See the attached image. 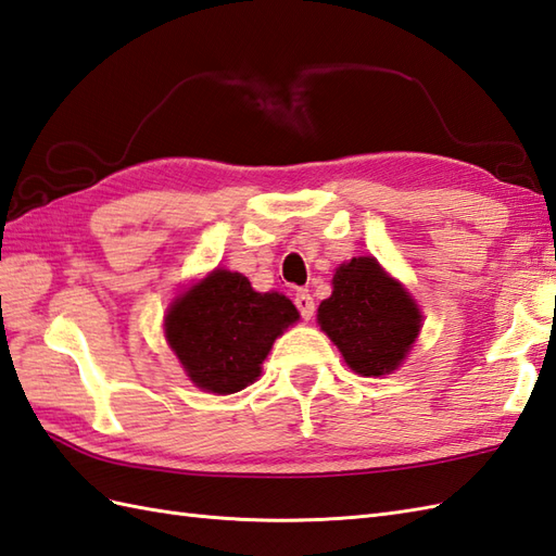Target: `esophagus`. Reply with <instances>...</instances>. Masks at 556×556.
<instances>
[{
    "instance_id": "esophagus-1",
    "label": "esophagus",
    "mask_w": 556,
    "mask_h": 556,
    "mask_svg": "<svg viewBox=\"0 0 556 556\" xmlns=\"http://www.w3.org/2000/svg\"><path fill=\"white\" fill-rule=\"evenodd\" d=\"M294 304H296V308H300L302 318L311 320V316H314V311H316V304H314V296L308 294V290H296Z\"/></svg>"
}]
</instances>
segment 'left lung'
Masks as SVG:
<instances>
[{
    "label": "left lung",
    "instance_id": "obj_1",
    "mask_svg": "<svg viewBox=\"0 0 556 556\" xmlns=\"http://www.w3.org/2000/svg\"><path fill=\"white\" fill-rule=\"evenodd\" d=\"M318 325L363 377L394 372L415 344L422 314L375 256H354L332 276V294L318 306Z\"/></svg>",
    "mask_w": 556,
    "mask_h": 556
}]
</instances>
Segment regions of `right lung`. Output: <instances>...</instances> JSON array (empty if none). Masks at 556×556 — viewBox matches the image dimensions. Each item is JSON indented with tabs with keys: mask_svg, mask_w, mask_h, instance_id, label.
<instances>
[{
	"mask_svg": "<svg viewBox=\"0 0 556 556\" xmlns=\"http://www.w3.org/2000/svg\"><path fill=\"white\" fill-rule=\"evenodd\" d=\"M296 320L286 294L254 292L242 274L214 268L172 302L165 337L198 389L226 396L260 377L276 337Z\"/></svg>",
	"mask_w": 556,
	"mask_h": 556,
	"instance_id": "add662e5",
	"label": "right lung"
}]
</instances>
